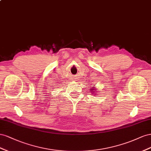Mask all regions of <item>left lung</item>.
<instances>
[{
    "label": "left lung",
    "instance_id": "obj_1",
    "mask_svg": "<svg viewBox=\"0 0 151 151\" xmlns=\"http://www.w3.org/2000/svg\"><path fill=\"white\" fill-rule=\"evenodd\" d=\"M90 90H91V92H92L93 93H94V91H93V90H95L94 87H91V89H90ZM96 96H97V95H96Z\"/></svg>",
    "mask_w": 151,
    "mask_h": 151
}]
</instances>
